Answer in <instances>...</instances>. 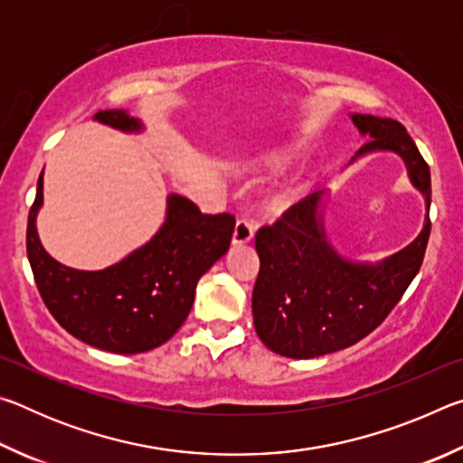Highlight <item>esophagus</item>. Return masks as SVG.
Masks as SVG:
<instances>
[{"instance_id":"esophagus-1","label":"esophagus","mask_w":463,"mask_h":463,"mask_svg":"<svg viewBox=\"0 0 463 463\" xmlns=\"http://www.w3.org/2000/svg\"><path fill=\"white\" fill-rule=\"evenodd\" d=\"M253 234H255V226L247 218H241L234 226V232H232V245H247V242L253 241Z\"/></svg>"}]
</instances>
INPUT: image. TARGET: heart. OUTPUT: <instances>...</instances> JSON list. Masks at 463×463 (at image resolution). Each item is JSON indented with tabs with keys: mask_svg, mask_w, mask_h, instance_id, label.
Masks as SVG:
<instances>
[{
	"mask_svg": "<svg viewBox=\"0 0 463 463\" xmlns=\"http://www.w3.org/2000/svg\"><path fill=\"white\" fill-rule=\"evenodd\" d=\"M288 163V156L286 155H281V153H271V155H265V156H261L260 161H257V165L255 167H260V169H271V171H278V169H281ZM279 203L284 202V200H278Z\"/></svg>",
	"mask_w": 463,
	"mask_h": 463,
	"instance_id": "heart-1",
	"label": "heart"
}]
</instances>
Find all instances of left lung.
<instances>
[{
	"mask_svg": "<svg viewBox=\"0 0 463 463\" xmlns=\"http://www.w3.org/2000/svg\"><path fill=\"white\" fill-rule=\"evenodd\" d=\"M367 143L355 153L390 151L404 161L411 184L422 194L427 218L411 245L378 263L336 253L325 231V190L294 203L276 224L255 237L260 276L253 288V325L273 354L312 359L351 347L396 307L425 257L430 222V171L401 122L351 114Z\"/></svg>",
	"mask_w": 463,
	"mask_h": 463,
	"instance_id": "obj_1",
	"label": "left lung"
}]
</instances>
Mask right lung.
I'll use <instances>...</instances> for the list:
<instances>
[{
  "label": "right lung",
  "mask_w": 463,
  "mask_h": 463,
  "mask_svg": "<svg viewBox=\"0 0 463 463\" xmlns=\"http://www.w3.org/2000/svg\"><path fill=\"white\" fill-rule=\"evenodd\" d=\"M93 120L122 132L145 127L127 109H101ZM43 206V174L28 214L26 250L38 292L57 323L91 347L112 354H145L177 333L194 304L195 286L229 250L234 216L202 214L192 200L167 195L161 229L106 269L83 271L46 253L36 231Z\"/></svg>",
  "instance_id": "right-lung-1"
}]
</instances>
